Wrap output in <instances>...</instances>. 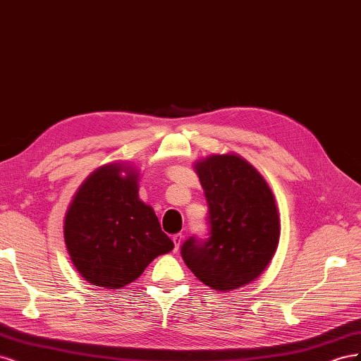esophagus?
Returning <instances> with one entry per match:
<instances>
[{
	"instance_id": "esophagus-1",
	"label": "esophagus",
	"mask_w": 361,
	"mask_h": 361,
	"mask_svg": "<svg viewBox=\"0 0 361 361\" xmlns=\"http://www.w3.org/2000/svg\"><path fill=\"white\" fill-rule=\"evenodd\" d=\"M182 239H183V236H182V233H176V235H173V243H174V250H179V247H180V244H182Z\"/></svg>"
}]
</instances>
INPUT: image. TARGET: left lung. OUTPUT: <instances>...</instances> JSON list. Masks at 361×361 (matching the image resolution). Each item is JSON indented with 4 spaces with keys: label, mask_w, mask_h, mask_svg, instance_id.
I'll return each instance as SVG.
<instances>
[{
    "label": "left lung",
    "mask_w": 361,
    "mask_h": 361,
    "mask_svg": "<svg viewBox=\"0 0 361 361\" xmlns=\"http://www.w3.org/2000/svg\"><path fill=\"white\" fill-rule=\"evenodd\" d=\"M209 206L211 238L182 245V259L211 289L247 286L276 255L280 216L268 182L255 166L233 152L194 162Z\"/></svg>",
    "instance_id": "1"
}]
</instances>
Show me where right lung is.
I'll return each instance as SVG.
<instances>
[{"instance_id":"add662e5","label":"right lung","mask_w":361,"mask_h":361,"mask_svg":"<svg viewBox=\"0 0 361 361\" xmlns=\"http://www.w3.org/2000/svg\"><path fill=\"white\" fill-rule=\"evenodd\" d=\"M138 179L133 164H104L81 183L64 215L72 264L93 286L125 288L174 248L152 206L140 200Z\"/></svg>"}]
</instances>
